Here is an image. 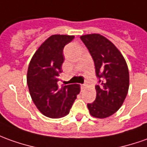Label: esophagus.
I'll list each match as a JSON object with an SVG mask.
<instances>
[{"mask_svg":"<svg viewBox=\"0 0 147 147\" xmlns=\"http://www.w3.org/2000/svg\"><path fill=\"white\" fill-rule=\"evenodd\" d=\"M86 84H83V85H81V89H82V90H83L86 89Z\"/></svg>","mask_w":147,"mask_h":147,"instance_id":"obj_1","label":"esophagus"}]
</instances>
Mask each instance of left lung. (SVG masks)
Returning a JSON list of instances; mask_svg holds the SVG:
<instances>
[{
	"label": "left lung",
	"mask_w": 147,
	"mask_h": 147,
	"mask_svg": "<svg viewBox=\"0 0 147 147\" xmlns=\"http://www.w3.org/2000/svg\"><path fill=\"white\" fill-rule=\"evenodd\" d=\"M94 61L98 85L94 102L88 103L90 114L95 118L110 117L119 110L129 90V70L118 48L101 34L81 36Z\"/></svg>",
	"instance_id": "1"
}]
</instances>
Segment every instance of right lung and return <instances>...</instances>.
Instances as JSON below:
<instances>
[{
	"mask_svg": "<svg viewBox=\"0 0 147 147\" xmlns=\"http://www.w3.org/2000/svg\"><path fill=\"white\" fill-rule=\"evenodd\" d=\"M74 36L52 35L37 49L30 61L27 72V84L33 102L45 116L62 118L69 113L80 86L57 85L62 72L63 49Z\"/></svg>",
	"mask_w": 147,
	"mask_h": 147,
	"instance_id": "1",
	"label": "right lung"
}]
</instances>
